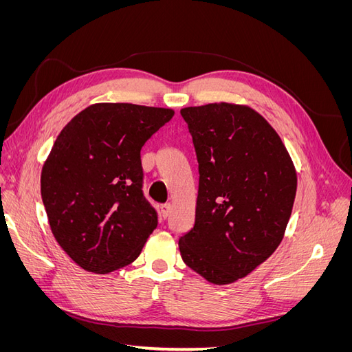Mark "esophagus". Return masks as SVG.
Returning a JSON list of instances; mask_svg holds the SVG:
<instances>
[{
	"instance_id": "obj_1",
	"label": "esophagus",
	"mask_w": 352,
	"mask_h": 352,
	"mask_svg": "<svg viewBox=\"0 0 352 352\" xmlns=\"http://www.w3.org/2000/svg\"><path fill=\"white\" fill-rule=\"evenodd\" d=\"M170 204H163L162 207H160V211H162V216H163V219H167L168 217V214H170Z\"/></svg>"
}]
</instances>
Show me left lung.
<instances>
[{
    "instance_id": "8db88e82",
    "label": "left lung",
    "mask_w": 352,
    "mask_h": 352,
    "mask_svg": "<svg viewBox=\"0 0 352 352\" xmlns=\"http://www.w3.org/2000/svg\"><path fill=\"white\" fill-rule=\"evenodd\" d=\"M198 160L194 228L179 238L188 267L216 285L245 278L279 247L296 194L292 160L273 127L247 107L180 110Z\"/></svg>"
}]
</instances>
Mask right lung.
I'll return each instance as SVG.
<instances>
[{
	"mask_svg": "<svg viewBox=\"0 0 352 352\" xmlns=\"http://www.w3.org/2000/svg\"><path fill=\"white\" fill-rule=\"evenodd\" d=\"M173 114L127 102L94 104L57 136L42 167V202L56 241L87 272L131 264L157 228V211L142 190L141 150Z\"/></svg>",
	"mask_w": 352,
	"mask_h": 352,
	"instance_id": "right-lung-1",
	"label": "right lung"
}]
</instances>
